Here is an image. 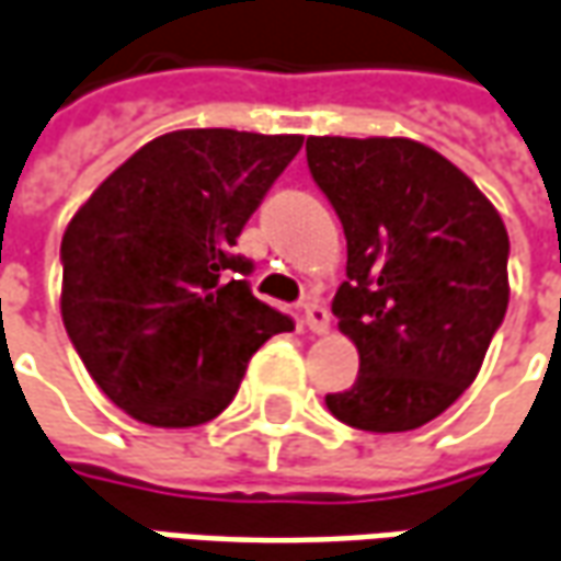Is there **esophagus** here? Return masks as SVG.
I'll return each mask as SVG.
<instances>
[{"label": "esophagus", "instance_id": "obj_1", "mask_svg": "<svg viewBox=\"0 0 561 561\" xmlns=\"http://www.w3.org/2000/svg\"><path fill=\"white\" fill-rule=\"evenodd\" d=\"M304 322H307V329L316 331V334H325V331H329V310H325L319 300H307V304H304Z\"/></svg>", "mask_w": 561, "mask_h": 561}]
</instances>
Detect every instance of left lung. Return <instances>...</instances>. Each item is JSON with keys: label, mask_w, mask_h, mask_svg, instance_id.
<instances>
[{"label": "left lung", "mask_w": 561, "mask_h": 561, "mask_svg": "<svg viewBox=\"0 0 561 561\" xmlns=\"http://www.w3.org/2000/svg\"><path fill=\"white\" fill-rule=\"evenodd\" d=\"M307 165L346 236L331 300L359 350L329 411L368 433L430 424L470 387L510 304V236L479 186L409 137H307Z\"/></svg>", "instance_id": "left-lung-1"}]
</instances>
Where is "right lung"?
Segmentation results:
<instances>
[{
  "label": "right lung",
  "mask_w": 561,
  "mask_h": 561,
  "mask_svg": "<svg viewBox=\"0 0 561 561\" xmlns=\"http://www.w3.org/2000/svg\"><path fill=\"white\" fill-rule=\"evenodd\" d=\"M300 135L186 128L150 140L72 215L60 316L106 399L150 426H199L295 322L251 295L236 239Z\"/></svg>",
  "instance_id": "add662e5"
}]
</instances>
